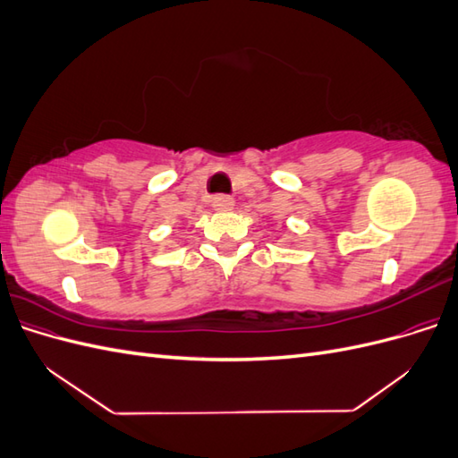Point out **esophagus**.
<instances>
[{
  "instance_id": "34e87169",
  "label": "esophagus",
  "mask_w": 458,
  "mask_h": 458,
  "mask_svg": "<svg viewBox=\"0 0 458 458\" xmlns=\"http://www.w3.org/2000/svg\"><path fill=\"white\" fill-rule=\"evenodd\" d=\"M212 206H214V210H217V212H229V210H233L234 200H233L231 197L219 195V197H216V199L212 200Z\"/></svg>"
}]
</instances>
